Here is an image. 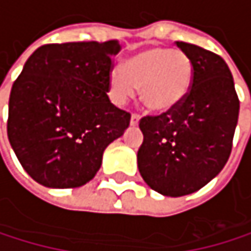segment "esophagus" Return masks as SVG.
Masks as SVG:
<instances>
[{"instance_id": "esophagus-1", "label": "esophagus", "mask_w": 251, "mask_h": 251, "mask_svg": "<svg viewBox=\"0 0 251 251\" xmlns=\"http://www.w3.org/2000/svg\"><path fill=\"white\" fill-rule=\"evenodd\" d=\"M138 122H140V114L134 113V114L131 116V125H132V126H137Z\"/></svg>"}]
</instances>
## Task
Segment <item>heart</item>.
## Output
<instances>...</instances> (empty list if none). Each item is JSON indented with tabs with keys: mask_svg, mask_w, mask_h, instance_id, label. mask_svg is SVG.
Instances as JSON below:
<instances>
[{
	"mask_svg": "<svg viewBox=\"0 0 251 251\" xmlns=\"http://www.w3.org/2000/svg\"><path fill=\"white\" fill-rule=\"evenodd\" d=\"M193 84V64L182 51L149 48L110 72V98L116 105L132 99L138 87L144 105L153 113L175 110L188 96Z\"/></svg>",
	"mask_w": 251,
	"mask_h": 251,
	"instance_id": "b5f03b06",
	"label": "heart"
}]
</instances>
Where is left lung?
Segmentation results:
<instances>
[{"instance_id":"left-lung-1","label":"left lung","mask_w":251,"mask_h":251,"mask_svg":"<svg viewBox=\"0 0 251 251\" xmlns=\"http://www.w3.org/2000/svg\"><path fill=\"white\" fill-rule=\"evenodd\" d=\"M193 64V84L179 107L140 120L138 170L155 191L170 197L205 187L227 162L239 99L226 61L218 54L176 42Z\"/></svg>"}]
</instances>
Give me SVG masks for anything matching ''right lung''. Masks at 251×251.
<instances>
[{"label":"right lung","instance_id":"right-lung-1","mask_svg":"<svg viewBox=\"0 0 251 251\" xmlns=\"http://www.w3.org/2000/svg\"><path fill=\"white\" fill-rule=\"evenodd\" d=\"M120 50L114 40L48 43L26 60L8 99L7 135L21 166L39 184H87L105 148L129 126L131 114L107 95Z\"/></svg>","mask_w":251,"mask_h":251}]
</instances>
